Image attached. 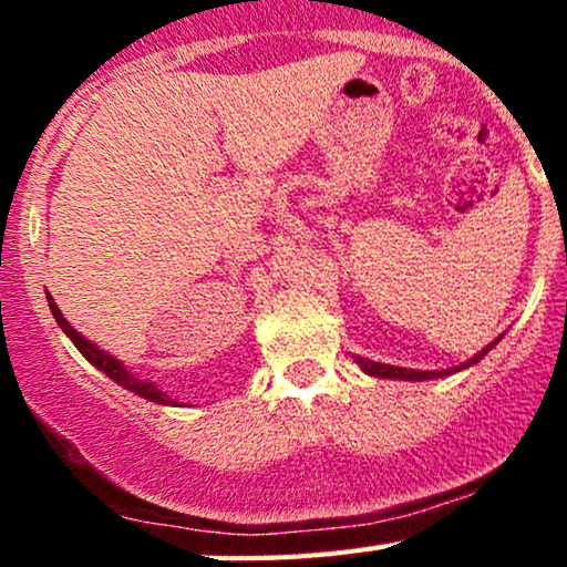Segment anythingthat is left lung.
<instances>
[{
    "mask_svg": "<svg viewBox=\"0 0 567 567\" xmlns=\"http://www.w3.org/2000/svg\"><path fill=\"white\" fill-rule=\"evenodd\" d=\"M498 343V338L493 343H487L483 351H477V354L472 357V360L461 362V365H453V368H445V370H413V368H396V365H386V362H373V360H365V357H354V362L365 370L368 375H375V379H392V381H429V379H445V375L451 373H458V370H466L472 365H477L480 360L491 351L493 347Z\"/></svg>",
    "mask_w": 567,
    "mask_h": 567,
    "instance_id": "obj_1",
    "label": "left lung"
}]
</instances>
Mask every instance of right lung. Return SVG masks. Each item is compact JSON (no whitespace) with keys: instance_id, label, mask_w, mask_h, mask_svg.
<instances>
[{"instance_id":"1","label":"right lung","mask_w":567,"mask_h":567,"mask_svg":"<svg viewBox=\"0 0 567 567\" xmlns=\"http://www.w3.org/2000/svg\"><path fill=\"white\" fill-rule=\"evenodd\" d=\"M48 303H50V311H53L55 322L61 324L63 333L71 338V343H74V347L80 349V354L90 362V365H95L97 370H103V373H106L114 383H120V386L127 389V392L143 396V400L157 402V405H178V402H173L171 396L162 392L157 383L146 381V379H138V375H135V373H130V370L125 368V362H120V360H116V357L109 354V351H103L101 347H97V343L90 341V338H84L80 330L71 328V322L61 315V309H58V303L53 301V296H50V292H48Z\"/></svg>"}]
</instances>
